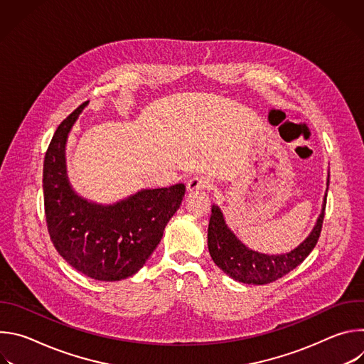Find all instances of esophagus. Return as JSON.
<instances>
[{
  "instance_id": "34e87169",
  "label": "esophagus",
  "mask_w": 364,
  "mask_h": 364,
  "mask_svg": "<svg viewBox=\"0 0 364 364\" xmlns=\"http://www.w3.org/2000/svg\"><path fill=\"white\" fill-rule=\"evenodd\" d=\"M209 180H207L205 177H198V176H194L188 180L187 183V191L188 193H194V191H198V190H203L205 187H209Z\"/></svg>"
}]
</instances>
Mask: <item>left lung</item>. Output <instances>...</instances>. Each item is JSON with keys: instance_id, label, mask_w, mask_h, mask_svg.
I'll return each instance as SVG.
<instances>
[{"instance_id": "8db88e82", "label": "left lung", "mask_w": 364, "mask_h": 364, "mask_svg": "<svg viewBox=\"0 0 364 364\" xmlns=\"http://www.w3.org/2000/svg\"><path fill=\"white\" fill-rule=\"evenodd\" d=\"M328 184L330 173L327 176V188L321 204V212L313 230L296 247L285 253L269 255L247 247L229 228L220 207L213 204L209 229H207V246H209L213 262L232 279L250 285H265L291 272L311 253L318 242L324 220Z\"/></svg>"}]
</instances>
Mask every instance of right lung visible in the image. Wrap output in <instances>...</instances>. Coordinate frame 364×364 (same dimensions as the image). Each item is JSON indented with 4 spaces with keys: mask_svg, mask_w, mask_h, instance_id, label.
Returning a JSON list of instances; mask_svg holds the SVG:
<instances>
[{
    "mask_svg": "<svg viewBox=\"0 0 364 364\" xmlns=\"http://www.w3.org/2000/svg\"><path fill=\"white\" fill-rule=\"evenodd\" d=\"M87 103L59 125L46 152L44 212L50 239L72 268L96 281L115 282L145 265L180 209L186 186L139 190L112 204L76 193L68 176L66 144Z\"/></svg>",
    "mask_w": 364,
    "mask_h": 364,
    "instance_id": "add662e5",
    "label": "right lung"
}]
</instances>
